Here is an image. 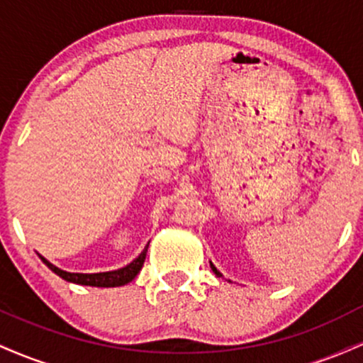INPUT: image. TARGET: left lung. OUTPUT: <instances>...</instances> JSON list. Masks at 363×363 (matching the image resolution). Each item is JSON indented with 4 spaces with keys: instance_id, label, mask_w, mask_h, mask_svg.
<instances>
[{
    "instance_id": "left-lung-1",
    "label": "left lung",
    "mask_w": 363,
    "mask_h": 363,
    "mask_svg": "<svg viewBox=\"0 0 363 363\" xmlns=\"http://www.w3.org/2000/svg\"><path fill=\"white\" fill-rule=\"evenodd\" d=\"M210 266H211V269H213V273L216 274V277H222V273H220V272H218V269H216V268H215V266H213V262H210Z\"/></svg>"
}]
</instances>
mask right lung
Instances as JSON below:
<instances>
[{
  "instance_id": "add662e5",
  "label": "right lung",
  "mask_w": 363,
  "mask_h": 363,
  "mask_svg": "<svg viewBox=\"0 0 363 363\" xmlns=\"http://www.w3.org/2000/svg\"><path fill=\"white\" fill-rule=\"evenodd\" d=\"M148 244L145 245V249L141 251L140 256L129 262L128 266H124V268L121 269H114V272H104V273H69V272H65V269H60L57 266L51 264V262L45 259L44 256H40V254L39 257L43 259L44 264L51 269V272H54L57 277H61L62 280L66 281L78 283V285H90V286H123L131 280H135L136 274L140 273L141 268H143L145 257H147V251H148Z\"/></svg>"
}]
</instances>
